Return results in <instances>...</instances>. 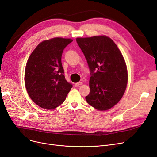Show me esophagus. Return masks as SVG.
<instances>
[{
    "instance_id": "1",
    "label": "esophagus",
    "mask_w": 157,
    "mask_h": 157,
    "mask_svg": "<svg viewBox=\"0 0 157 157\" xmlns=\"http://www.w3.org/2000/svg\"><path fill=\"white\" fill-rule=\"evenodd\" d=\"M83 84V83L82 82H78V83H75V86H76V87H78V86H79V85H82Z\"/></svg>"
}]
</instances>
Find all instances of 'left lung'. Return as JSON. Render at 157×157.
Here are the masks:
<instances>
[{"label":"left lung","instance_id":"1","mask_svg":"<svg viewBox=\"0 0 157 157\" xmlns=\"http://www.w3.org/2000/svg\"><path fill=\"white\" fill-rule=\"evenodd\" d=\"M87 61L91 76L85 100L99 111L118 103L125 91L128 74L124 58L113 40L105 36L76 39Z\"/></svg>","mask_w":157,"mask_h":157}]
</instances>
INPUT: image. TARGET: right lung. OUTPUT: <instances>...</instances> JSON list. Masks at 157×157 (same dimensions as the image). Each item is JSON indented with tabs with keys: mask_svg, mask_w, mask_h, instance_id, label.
Here are the masks:
<instances>
[{
	"mask_svg": "<svg viewBox=\"0 0 157 157\" xmlns=\"http://www.w3.org/2000/svg\"><path fill=\"white\" fill-rule=\"evenodd\" d=\"M71 39L55 37L40 43L29 57L25 86L32 100L45 109H54L64 101L72 85L67 82L61 63L63 50Z\"/></svg>",
	"mask_w": 157,
	"mask_h": 157,
	"instance_id": "obj_1",
	"label": "right lung"
}]
</instances>
